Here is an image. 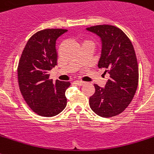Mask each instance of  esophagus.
<instances>
[{
  "instance_id": "esophagus-1",
  "label": "esophagus",
  "mask_w": 154,
  "mask_h": 154,
  "mask_svg": "<svg viewBox=\"0 0 154 154\" xmlns=\"http://www.w3.org/2000/svg\"><path fill=\"white\" fill-rule=\"evenodd\" d=\"M74 83L76 84V85H80V86H81V85H85V82H84V81H75Z\"/></svg>"
}]
</instances>
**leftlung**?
I'll return each mask as SVG.
<instances>
[{
  "label": "left lung",
  "mask_w": 154,
  "mask_h": 154,
  "mask_svg": "<svg viewBox=\"0 0 154 154\" xmlns=\"http://www.w3.org/2000/svg\"><path fill=\"white\" fill-rule=\"evenodd\" d=\"M87 30L101 37L102 55L98 66L109 77L105 88L94 85L89 105L97 115L111 117L120 114L134 98L139 83V66L135 49L128 36L111 25H98Z\"/></svg>",
  "instance_id": "1"
}]
</instances>
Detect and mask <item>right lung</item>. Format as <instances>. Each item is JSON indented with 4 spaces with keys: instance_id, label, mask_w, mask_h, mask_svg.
Here are the masks:
<instances>
[{
    "instance_id": "1",
    "label": "right lung",
    "mask_w": 154,
    "mask_h": 154,
    "mask_svg": "<svg viewBox=\"0 0 154 154\" xmlns=\"http://www.w3.org/2000/svg\"><path fill=\"white\" fill-rule=\"evenodd\" d=\"M64 29H45L34 33L27 41L18 65V81L23 99L33 112L43 117H54L66 106L69 81L49 79L48 71L57 65L55 41L66 33Z\"/></svg>"
}]
</instances>
